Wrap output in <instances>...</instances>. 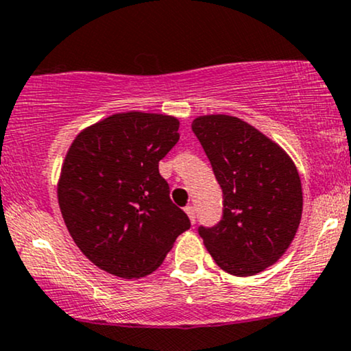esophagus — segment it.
Segmentation results:
<instances>
[{
    "mask_svg": "<svg viewBox=\"0 0 351 351\" xmlns=\"http://www.w3.org/2000/svg\"><path fill=\"white\" fill-rule=\"evenodd\" d=\"M185 213H187L189 218H191L192 223H195V220H197V217H195V208H193L192 205H187V207H185Z\"/></svg>",
    "mask_w": 351,
    "mask_h": 351,
    "instance_id": "esophagus-1",
    "label": "esophagus"
}]
</instances>
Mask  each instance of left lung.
Returning <instances> with one entry per match:
<instances>
[{
    "mask_svg": "<svg viewBox=\"0 0 351 351\" xmlns=\"http://www.w3.org/2000/svg\"><path fill=\"white\" fill-rule=\"evenodd\" d=\"M221 191L223 217L199 226L208 253L233 276H254L274 265L298 233L302 185L286 151L256 128L228 114L192 121Z\"/></svg>",
    "mask_w": 351,
    "mask_h": 351,
    "instance_id": "8db88e82",
    "label": "left lung"
}]
</instances>
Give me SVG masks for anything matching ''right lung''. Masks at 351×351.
<instances>
[{
  "mask_svg": "<svg viewBox=\"0 0 351 351\" xmlns=\"http://www.w3.org/2000/svg\"><path fill=\"white\" fill-rule=\"evenodd\" d=\"M177 141L179 119L143 111L111 114L73 139L57 197L70 237L95 266L143 278L191 228L159 174V160Z\"/></svg>",
  "mask_w": 351,
  "mask_h": 351,
  "instance_id": "obj_1",
  "label": "right lung"
}]
</instances>
